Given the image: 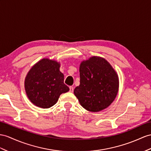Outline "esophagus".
<instances>
[{
	"instance_id": "34e87169",
	"label": "esophagus",
	"mask_w": 151,
	"mask_h": 151,
	"mask_svg": "<svg viewBox=\"0 0 151 151\" xmlns=\"http://www.w3.org/2000/svg\"><path fill=\"white\" fill-rule=\"evenodd\" d=\"M70 92H73V88L72 86H70Z\"/></svg>"
}]
</instances>
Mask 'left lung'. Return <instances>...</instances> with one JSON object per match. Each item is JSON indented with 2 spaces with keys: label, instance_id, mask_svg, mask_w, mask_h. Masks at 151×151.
<instances>
[{
  "label": "left lung",
  "instance_id": "8db88e82",
  "mask_svg": "<svg viewBox=\"0 0 151 151\" xmlns=\"http://www.w3.org/2000/svg\"><path fill=\"white\" fill-rule=\"evenodd\" d=\"M79 73L80 84L73 92L81 105L92 112L108 107L119 90L118 76L111 65L104 58L93 56L81 63Z\"/></svg>",
  "mask_w": 151,
  "mask_h": 151
}]
</instances>
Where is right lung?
Returning <instances> with one entry per match:
<instances>
[{
    "label": "right lung",
    "instance_id": "right-lung-1",
    "mask_svg": "<svg viewBox=\"0 0 151 151\" xmlns=\"http://www.w3.org/2000/svg\"><path fill=\"white\" fill-rule=\"evenodd\" d=\"M60 67L56 61L43 59L28 72L25 89L29 99L35 106L49 108L56 103L61 93L69 91Z\"/></svg>",
    "mask_w": 151,
    "mask_h": 151
}]
</instances>
